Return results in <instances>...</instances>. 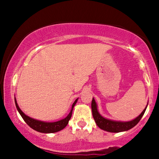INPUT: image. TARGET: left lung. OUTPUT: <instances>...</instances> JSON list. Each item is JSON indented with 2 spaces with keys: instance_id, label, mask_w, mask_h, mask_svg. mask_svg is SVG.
<instances>
[{
  "instance_id": "8db88e82",
  "label": "left lung",
  "mask_w": 159,
  "mask_h": 159,
  "mask_svg": "<svg viewBox=\"0 0 159 159\" xmlns=\"http://www.w3.org/2000/svg\"><path fill=\"white\" fill-rule=\"evenodd\" d=\"M91 107H92V112H93V116L95 122H96V125L101 129L107 131L109 132H123V131H127L129 129H132L134 126L139 123L140 119L142 118L143 115L145 113V109L143 111V112L140 114L138 117L135 118L134 120H132V121L129 122H117V121H113V120H110L104 118L99 114L97 110V105H96L95 99L93 98L92 103H91Z\"/></svg>"
}]
</instances>
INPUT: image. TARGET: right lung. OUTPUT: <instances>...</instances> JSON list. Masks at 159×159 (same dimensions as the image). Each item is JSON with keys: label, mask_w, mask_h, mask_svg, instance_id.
I'll use <instances>...</instances> for the list:
<instances>
[{"label": "right lung", "mask_w": 159, "mask_h": 159, "mask_svg": "<svg viewBox=\"0 0 159 159\" xmlns=\"http://www.w3.org/2000/svg\"><path fill=\"white\" fill-rule=\"evenodd\" d=\"M77 101H78V98L74 102V103L72 104V110H71L70 113H69L68 116H67L66 118H64V119L60 120V121H57V122H54V123H45V122L39 121V120L32 119V118L26 116V115L21 111V109L19 108V105H18L17 102H16V100L15 98L16 108H17V110L19 112V114H21V117H22L23 120H25V123H26L30 128H32L33 129H34V130L42 133H54V132H59V131H61L63 129H64V128L67 125V124H68L69 120H70L71 116H72V110H73V107L75 106V105L76 104V102H77Z\"/></svg>", "instance_id": "obj_1"}]
</instances>
